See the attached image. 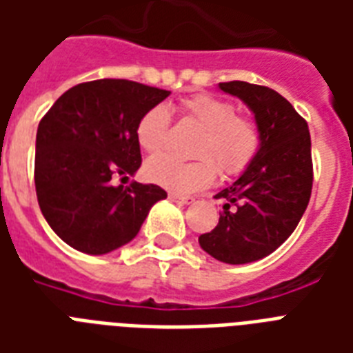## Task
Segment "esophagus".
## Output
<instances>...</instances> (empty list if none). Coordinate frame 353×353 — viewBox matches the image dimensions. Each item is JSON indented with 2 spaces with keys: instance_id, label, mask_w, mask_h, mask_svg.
<instances>
[{
  "instance_id": "obj_1",
  "label": "esophagus",
  "mask_w": 353,
  "mask_h": 353,
  "mask_svg": "<svg viewBox=\"0 0 353 353\" xmlns=\"http://www.w3.org/2000/svg\"><path fill=\"white\" fill-rule=\"evenodd\" d=\"M168 198H170L172 201H176V203H181V205H190L194 201L192 198H187V196H179V194H170Z\"/></svg>"
}]
</instances>
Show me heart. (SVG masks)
Returning a JSON list of instances; mask_svg holds the SVG:
<instances>
[{
	"label": "heart",
	"mask_w": 353,
	"mask_h": 353,
	"mask_svg": "<svg viewBox=\"0 0 353 353\" xmlns=\"http://www.w3.org/2000/svg\"><path fill=\"white\" fill-rule=\"evenodd\" d=\"M183 117L203 128L196 155L203 159L181 163L159 155L144 166L148 181L176 194H192L210 187L216 179V162L227 176L245 170L260 146V132L251 119L236 115L229 101L212 95H194L181 102ZM170 113L165 106L150 108L139 119L135 137L146 154H159L168 141Z\"/></svg>",
	"instance_id": "heart-1"
}]
</instances>
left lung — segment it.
Returning <instances> with one entry per match:
<instances>
[{"label":"left lung","instance_id":"obj_1","mask_svg":"<svg viewBox=\"0 0 353 353\" xmlns=\"http://www.w3.org/2000/svg\"><path fill=\"white\" fill-rule=\"evenodd\" d=\"M220 90L251 110L260 146L245 172L216 194L225 205L199 245L220 262L240 265L271 254L299 225L312 196V139L307 122L271 88L232 80Z\"/></svg>","mask_w":353,"mask_h":353}]
</instances>
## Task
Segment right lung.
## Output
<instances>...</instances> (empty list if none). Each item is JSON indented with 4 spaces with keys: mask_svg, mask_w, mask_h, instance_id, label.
Instances as JSON below:
<instances>
[{
    "mask_svg": "<svg viewBox=\"0 0 353 353\" xmlns=\"http://www.w3.org/2000/svg\"><path fill=\"white\" fill-rule=\"evenodd\" d=\"M170 91L132 80L102 79L68 90L36 133L34 185L41 214L68 245L106 254L137 236L166 192L126 183L141 166L139 119Z\"/></svg>",
    "mask_w": 353,
    "mask_h": 353,
    "instance_id": "add662e5",
    "label": "right lung"
}]
</instances>
